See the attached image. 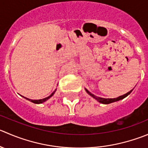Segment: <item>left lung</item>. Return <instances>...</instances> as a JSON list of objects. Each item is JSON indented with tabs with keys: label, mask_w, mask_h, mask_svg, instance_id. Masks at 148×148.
<instances>
[{
	"label": "left lung",
	"mask_w": 148,
	"mask_h": 148,
	"mask_svg": "<svg viewBox=\"0 0 148 148\" xmlns=\"http://www.w3.org/2000/svg\"><path fill=\"white\" fill-rule=\"evenodd\" d=\"M85 90H86V92H87L88 93L89 95H91L92 97H94L95 99H96V100H97V101L100 102V103H103V104H109V103H113V102L118 101V100H121V99H124V97H126L127 95H130V93H131V92L132 91V90H130V92H128L126 93V94L123 95L119 96V97H116V98H103V97H97V96L94 95L92 94L91 92H89L88 90H87V89H85Z\"/></svg>",
	"instance_id": "left-lung-1"
}]
</instances>
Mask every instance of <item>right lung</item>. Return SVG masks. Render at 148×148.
Wrapping results in <instances>:
<instances>
[{"label":"right lung","instance_id":"add662e5","mask_svg":"<svg viewBox=\"0 0 148 148\" xmlns=\"http://www.w3.org/2000/svg\"><path fill=\"white\" fill-rule=\"evenodd\" d=\"M55 92H56V91L53 92H52V94H51V95H50V96H48V97H45V98H43V99H40V100H30V99L26 98V97H25V98L27 99V100H29V101L32 102V103H37V104H39V103H43V102L46 101L47 100H48V99H49L50 97H51V96H52V95H53V94H54V93H55Z\"/></svg>","mask_w":148,"mask_h":148}]
</instances>
